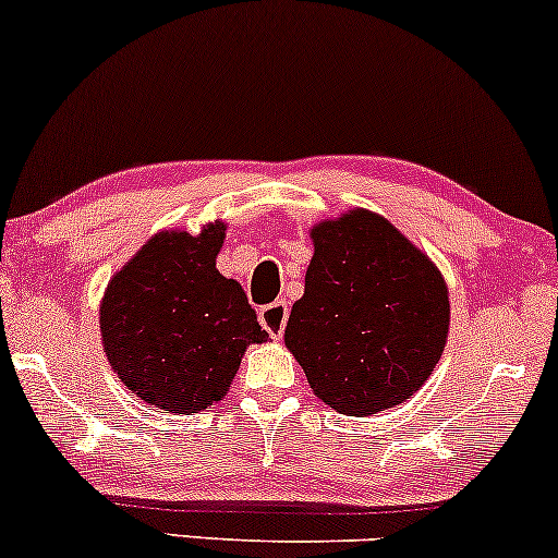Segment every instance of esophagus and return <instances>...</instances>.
<instances>
[{"mask_svg": "<svg viewBox=\"0 0 558 558\" xmlns=\"http://www.w3.org/2000/svg\"><path fill=\"white\" fill-rule=\"evenodd\" d=\"M288 315H291V312H288V304L283 299H280V301H272V304L262 306L259 323H262V328L270 332L272 338H283Z\"/></svg>", "mask_w": 558, "mask_h": 558, "instance_id": "obj_1", "label": "esophagus"}]
</instances>
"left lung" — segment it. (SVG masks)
I'll list each match as a JSON object with an SVG mask.
<instances>
[{"instance_id":"8db88e82","label":"left lung","mask_w":558,"mask_h":558,"mask_svg":"<svg viewBox=\"0 0 558 558\" xmlns=\"http://www.w3.org/2000/svg\"><path fill=\"white\" fill-rule=\"evenodd\" d=\"M286 345L317 399L362 417L407 401L433 375L448 336L440 272L367 209L319 222Z\"/></svg>"}]
</instances>
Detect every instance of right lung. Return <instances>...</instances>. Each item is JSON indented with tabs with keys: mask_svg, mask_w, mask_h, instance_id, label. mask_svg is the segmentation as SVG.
Masks as SVG:
<instances>
[{
	"mask_svg": "<svg viewBox=\"0 0 558 558\" xmlns=\"http://www.w3.org/2000/svg\"><path fill=\"white\" fill-rule=\"evenodd\" d=\"M226 226L165 230L107 286L99 310L107 360L151 407L191 414L220 401L248 343L267 341L235 280L217 272Z\"/></svg>",
	"mask_w": 558,
	"mask_h": 558,
	"instance_id": "obj_1",
	"label": "right lung"
}]
</instances>
